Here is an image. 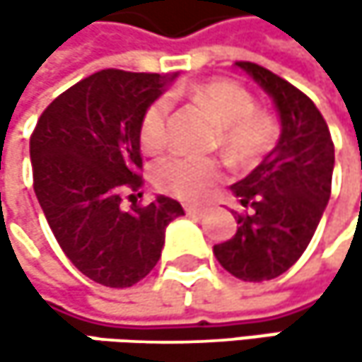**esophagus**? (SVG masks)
Returning <instances> with one entry per match:
<instances>
[{"mask_svg": "<svg viewBox=\"0 0 362 362\" xmlns=\"http://www.w3.org/2000/svg\"><path fill=\"white\" fill-rule=\"evenodd\" d=\"M184 211L188 216H192V218H201V216H205L207 207H201V205H184Z\"/></svg>", "mask_w": 362, "mask_h": 362, "instance_id": "obj_1", "label": "esophagus"}]
</instances>
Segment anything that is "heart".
I'll return each mask as SVG.
<instances>
[{"label":"heart","instance_id":"obj_1","mask_svg":"<svg viewBox=\"0 0 362 362\" xmlns=\"http://www.w3.org/2000/svg\"><path fill=\"white\" fill-rule=\"evenodd\" d=\"M192 100L211 112L222 127V144L237 157L259 155L274 138L270 117L255 112L252 94L233 81H209L192 88ZM172 100L161 96L153 100L140 121V144L148 153H157L168 144V119ZM220 178V165L211 159H201L174 153L155 165V182L161 190L180 199H201Z\"/></svg>","mask_w":362,"mask_h":362}]
</instances>
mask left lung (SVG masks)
Masks as SVG:
<instances>
[{"mask_svg":"<svg viewBox=\"0 0 362 362\" xmlns=\"http://www.w3.org/2000/svg\"><path fill=\"white\" fill-rule=\"evenodd\" d=\"M272 98L281 121L276 146L243 180L230 186L247 214L237 233L214 245L218 262L250 283L287 272L306 252L331 194L333 142L315 103L289 81L253 62H235Z\"/></svg>","mask_w":362,"mask_h":362,"instance_id":"obj_1","label":"left lung"}]
</instances>
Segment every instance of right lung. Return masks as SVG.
I'll return each mask as SVG.
<instances>
[{
    "label": "right lung",
    "instance_id": "right-lung-1",
    "mask_svg": "<svg viewBox=\"0 0 362 362\" xmlns=\"http://www.w3.org/2000/svg\"><path fill=\"white\" fill-rule=\"evenodd\" d=\"M178 75L98 71L41 112L31 136L37 201L66 257L105 287H132L159 262L178 201L121 207L142 178L140 121Z\"/></svg>",
    "mask_w": 362,
    "mask_h": 362
}]
</instances>
